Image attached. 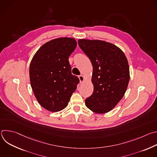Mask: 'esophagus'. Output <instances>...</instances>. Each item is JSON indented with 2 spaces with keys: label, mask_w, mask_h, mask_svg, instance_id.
Segmentation results:
<instances>
[{
  "label": "esophagus",
  "mask_w": 157,
  "mask_h": 157,
  "mask_svg": "<svg viewBox=\"0 0 157 157\" xmlns=\"http://www.w3.org/2000/svg\"><path fill=\"white\" fill-rule=\"evenodd\" d=\"M79 81H80V82H81L84 81V77L82 75H80V76H79Z\"/></svg>",
  "instance_id": "1"
}]
</instances>
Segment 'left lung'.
Returning a JSON list of instances; mask_svg holds the SVG:
<instances>
[{"mask_svg": "<svg viewBox=\"0 0 157 157\" xmlns=\"http://www.w3.org/2000/svg\"><path fill=\"white\" fill-rule=\"evenodd\" d=\"M78 44L90 59L94 91L85 104L94 113H106L123 98L130 79L125 55L117 47L101 40L80 39Z\"/></svg>", "mask_w": 157, "mask_h": 157, "instance_id": "8db88e82", "label": "left lung"}]
</instances>
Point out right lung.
I'll return each instance as SVG.
<instances>
[{
  "label": "right lung",
  "instance_id": "add662e5",
  "mask_svg": "<svg viewBox=\"0 0 157 157\" xmlns=\"http://www.w3.org/2000/svg\"><path fill=\"white\" fill-rule=\"evenodd\" d=\"M77 45L75 39L59 38L41 46L30 65V79L38 103L45 109L58 112L68 104L79 82L71 74L68 58Z\"/></svg>",
  "mask_w": 157,
  "mask_h": 157
}]
</instances>
